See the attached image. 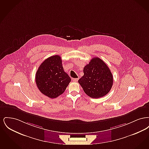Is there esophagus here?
Wrapping results in <instances>:
<instances>
[{
    "label": "esophagus",
    "mask_w": 149,
    "mask_h": 149,
    "mask_svg": "<svg viewBox=\"0 0 149 149\" xmlns=\"http://www.w3.org/2000/svg\"><path fill=\"white\" fill-rule=\"evenodd\" d=\"M78 79H79L78 78H74V79H72V81H74V82H77L78 81Z\"/></svg>",
    "instance_id": "34e87169"
}]
</instances>
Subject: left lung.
Wrapping results in <instances>:
<instances>
[{
    "mask_svg": "<svg viewBox=\"0 0 149 149\" xmlns=\"http://www.w3.org/2000/svg\"><path fill=\"white\" fill-rule=\"evenodd\" d=\"M84 75L78 82L85 94L93 98L107 94L113 85V75L107 64L99 57H94L84 66Z\"/></svg>",
    "mask_w": 149,
    "mask_h": 149,
    "instance_id": "1",
    "label": "left lung"
}]
</instances>
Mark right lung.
Instances as JSON below:
<instances>
[{
  "instance_id": "1",
  "label": "right lung",
  "mask_w": 149,
  "mask_h": 149,
  "mask_svg": "<svg viewBox=\"0 0 149 149\" xmlns=\"http://www.w3.org/2000/svg\"><path fill=\"white\" fill-rule=\"evenodd\" d=\"M36 83L40 91L50 98H56L65 92L71 78L64 70L58 55L46 58L36 74Z\"/></svg>"
}]
</instances>
